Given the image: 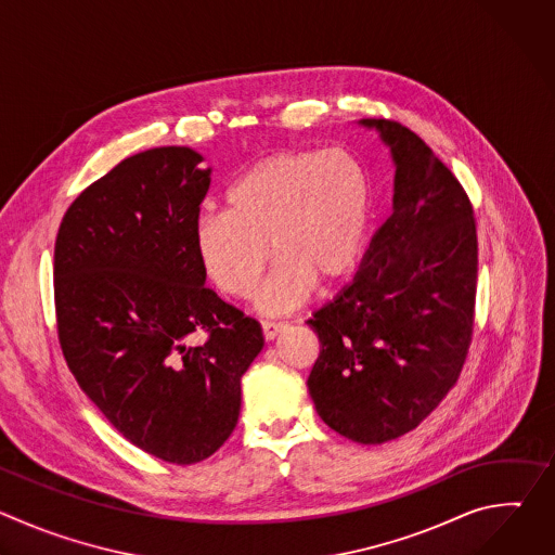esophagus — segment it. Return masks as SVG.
I'll list each match as a JSON object with an SVG mask.
<instances>
[{
  "instance_id": "1",
  "label": "esophagus",
  "mask_w": 555,
  "mask_h": 555,
  "mask_svg": "<svg viewBox=\"0 0 555 555\" xmlns=\"http://www.w3.org/2000/svg\"><path fill=\"white\" fill-rule=\"evenodd\" d=\"M283 330H285L283 323H272V321H263L261 323V332H263L266 340H274Z\"/></svg>"
}]
</instances>
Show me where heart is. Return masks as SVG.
<instances>
[{
    "label": "heart",
    "instance_id": "b5f03b06",
    "mask_svg": "<svg viewBox=\"0 0 555 555\" xmlns=\"http://www.w3.org/2000/svg\"><path fill=\"white\" fill-rule=\"evenodd\" d=\"M225 206L193 223L204 276L223 296L246 298L270 250L276 263L255 302L266 313H285L315 283L332 289L351 276L366 246L373 186L347 149H287L255 163L230 186Z\"/></svg>",
    "mask_w": 555,
    "mask_h": 555
}]
</instances>
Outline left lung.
<instances>
[{
    "label": "left lung",
    "mask_w": 555,
    "mask_h": 555,
    "mask_svg": "<svg viewBox=\"0 0 555 555\" xmlns=\"http://www.w3.org/2000/svg\"><path fill=\"white\" fill-rule=\"evenodd\" d=\"M395 163L392 212L353 281L307 325L321 340L307 388L343 437L373 446L417 428L456 384L474 330L472 204L411 129L364 118Z\"/></svg>",
    "instance_id": "8db88e82"
}]
</instances>
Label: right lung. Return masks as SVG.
<instances>
[{
    "mask_svg": "<svg viewBox=\"0 0 555 555\" xmlns=\"http://www.w3.org/2000/svg\"><path fill=\"white\" fill-rule=\"evenodd\" d=\"M189 146L135 153L78 195L54 244L63 358L107 422L140 450L191 465L240 420L261 325L204 287L193 223L210 169ZM197 331L207 340L195 348Z\"/></svg>",
    "mask_w": 555,
    "mask_h": 555,
    "instance_id": "obj_1",
    "label": "right lung"
}]
</instances>
